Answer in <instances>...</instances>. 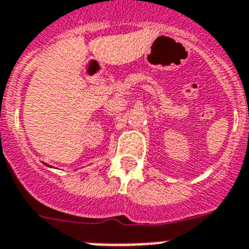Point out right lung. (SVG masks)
Listing matches in <instances>:
<instances>
[{
  "label": "right lung",
  "mask_w": 249,
  "mask_h": 249,
  "mask_svg": "<svg viewBox=\"0 0 249 249\" xmlns=\"http://www.w3.org/2000/svg\"><path fill=\"white\" fill-rule=\"evenodd\" d=\"M44 164H45V163H44ZM48 166H49V165H48Z\"/></svg>",
  "instance_id": "right-lung-1"
}]
</instances>
